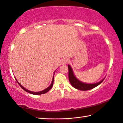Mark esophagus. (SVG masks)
I'll return each mask as SVG.
<instances>
[{"instance_id":"1","label":"esophagus","mask_w":123,"mask_h":123,"mask_svg":"<svg viewBox=\"0 0 123 123\" xmlns=\"http://www.w3.org/2000/svg\"><path fill=\"white\" fill-rule=\"evenodd\" d=\"M68 62H69V60L68 59H66V58H64V59H63L62 60V63L64 65V64H67Z\"/></svg>"}]
</instances>
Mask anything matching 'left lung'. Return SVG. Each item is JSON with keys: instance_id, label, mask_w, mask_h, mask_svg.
Here are the masks:
<instances>
[{"instance_id": "1", "label": "left lung", "mask_w": 123, "mask_h": 123, "mask_svg": "<svg viewBox=\"0 0 123 123\" xmlns=\"http://www.w3.org/2000/svg\"><path fill=\"white\" fill-rule=\"evenodd\" d=\"M68 69H69V80L70 82L73 87L79 90L87 91L91 90L101 84L105 78V77L99 82L94 83V84H87V83L82 82L76 78L73 72L72 68L70 65H68Z\"/></svg>"}]
</instances>
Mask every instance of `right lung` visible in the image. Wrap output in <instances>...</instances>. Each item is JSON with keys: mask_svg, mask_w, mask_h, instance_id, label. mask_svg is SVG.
<instances>
[{"mask_svg": "<svg viewBox=\"0 0 123 123\" xmlns=\"http://www.w3.org/2000/svg\"><path fill=\"white\" fill-rule=\"evenodd\" d=\"M55 71H54V74H55ZM54 75H53V79H52V82H51V84L49 86H48V87L46 88V89H44V90H42V91H39V92H33V91H30V90H29L26 89V88H25L24 86H22L21 85V84H20V83L18 82V80H16V79L15 78H15L16 80V81H17V82L18 83V84L21 87V88H22V89H23L26 92H28V93H29L32 94H35V95H39V94H44V93H47V92L49 91V90L51 89V88H52L53 85Z\"/></svg>", "mask_w": 123, "mask_h": 123, "instance_id": "add662e5", "label": "right lung"}]
</instances>
